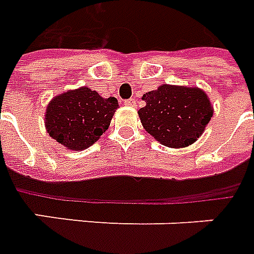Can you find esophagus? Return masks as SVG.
<instances>
[{"label": "esophagus", "mask_w": 254, "mask_h": 254, "mask_svg": "<svg viewBox=\"0 0 254 254\" xmlns=\"http://www.w3.org/2000/svg\"><path fill=\"white\" fill-rule=\"evenodd\" d=\"M136 99H127L125 102L126 106H129V107H135V104H136Z\"/></svg>", "instance_id": "34e87169"}]
</instances>
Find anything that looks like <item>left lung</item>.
I'll return each instance as SVG.
<instances>
[{"instance_id":"left-lung-1","label":"left lung","mask_w":254,"mask_h":254,"mask_svg":"<svg viewBox=\"0 0 254 254\" xmlns=\"http://www.w3.org/2000/svg\"><path fill=\"white\" fill-rule=\"evenodd\" d=\"M138 111L143 127L167 147H186L197 140L213 116L207 95L198 88L163 84L143 95Z\"/></svg>"}]
</instances>
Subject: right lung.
Instances as JSON below:
<instances>
[{
  "label": "right lung",
  "instance_id": "right-lung-1",
  "mask_svg": "<svg viewBox=\"0 0 254 254\" xmlns=\"http://www.w3.org/2000/svg\"><path fill=\"white\" fill-rule=\"evenodd\" d=\"M115 98L104 99L87 87L62 93L45 114L48 134L69 150H84L106 132L118 108Z\"/></svg>",
  "mask_w": 254,
  "mask_h": 254
}]
</instances>
